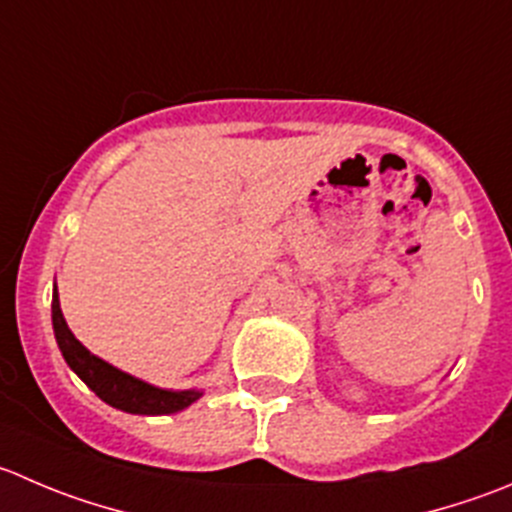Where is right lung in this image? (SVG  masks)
I'll list each match as a JSON object with an SVG mask.
<instances>
[{"label":"right lung","instance_id":"right-lung-1","mask_svg":"<svg viewBox=\"0 0 512 512\" xmlns=\"http://www.w3.org/2000/svg\"><path fill=\"white\" fill-rule=\"evenodd\" d=\"M52 325L54 337H57V345L59 350H62V357L67 360V365L77 372L79 380H82L99 400H104V403L112 405V408L124 410V413L132 415H172L190 408L195 400H200V390L155 388L150 382L137 380V377L127 375V372L117 370L114 365L104 362L102 357L92 355V352L72 335V330H69L67 322H64L62 307H59L57 285H54L52 295Z\"/></svg>","mask_w":512,"mask_h":512}]
</instances>
